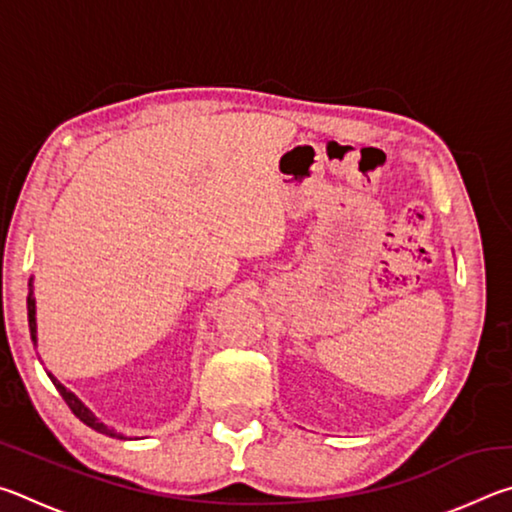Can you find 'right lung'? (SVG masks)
<instances>
[{
    "label": "right lung",
    "instance_id": "obj_1",
    "mask_svg": "<svg viewBox=\"0 0 512 512\" xmlns=\"http://www.w3.org/2000/svg\"><path fill=\"white\" fill-rule=\"evenodd\" d=\"M27 309H29V332H31V341L36 343V341H38V336H36V298H33V284H31V280H29ZM47 375H49L51 381H54L56 391H58L60 395H63V400L67 402L69 409H72V413H74L76 418H79L83 424H88V427H92L94 431H99V433H106V436H110V438H124V436H121V433H117L115 429H108L106 424L94 418V413L88 409V406H85L72 391H67V388H65L63 384H60V381H58L54 375H51V372H47Z\"/></svg>",
    "mask_w": 512,
    "mask_h": 512
}]
</instances>
